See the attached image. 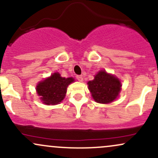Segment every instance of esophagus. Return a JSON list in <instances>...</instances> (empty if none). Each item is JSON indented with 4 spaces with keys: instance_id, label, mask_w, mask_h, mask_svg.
<instances>
[{
    "instance_id": "obj_1",
    "label": "esophagus",
    "mask_w": 158,
    "mask_h": 158,
    "mask_svg": "<svg viewBox=\"0 0 158 158\" xmlns=\"http://www.w3.org/2000/svg\"><path fill=\"white\" fill-rule=\"evenodd\" d=\"M77 80L79 81H83V77H82V76H81V75L77 76Z\"/></svg>"
}]
</instances>
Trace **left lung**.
I'll return each instance as SVG.
<instances>
[{
	"instance_id": "1",
	"label": "left lung",
	"mask_w": 158,
	"mask_h": 158,
	"mask_svg": "<svg viewBox=\"0 0 158 158\" xmlns=\"http://www.w3.org/2000/svg\"><path fill=\"white\" fill-rule=\"evenodd\" d=\"M88 85L94 100L103 104L114 101L118 96L121 88L120 81L105 70L99 71L94 80L88 81Z\"/></svg>"
}]
</instances>
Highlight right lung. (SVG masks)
<instances>
[{
	"instance_id": "add662e5",
	"label": "right lung",
	"mask_w": 158,
	"mask_h": 158,
	"mask_svg": "<svg viewBox=\"0 0 158 158\" xmlns=\"http://www.w3.org/2000/svg\"><path fill=\"white\" fill-rule=\"evenodd\" d=\"M73 81L72 77L66 79L61 77L59 73H54L50 77L39 82L36 90L44 104H58L64 99L68 85Z\"/></svg>"
}]
</instances>
